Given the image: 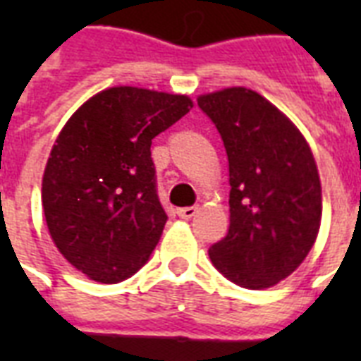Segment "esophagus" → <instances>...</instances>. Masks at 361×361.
I'll return each mask as SVG.
<instances>
[{"label":"esophagus","mask_w":361,"mask_h":361,"mask_svg":"<svg viewBox=\"0 0 361 361\" xmlns=\"http://www.w3.org/2000/svg\"><path fill=\"white\" fill-rule=\"evenodd\" d=\"M197 212H198L197 206H187V208L178 209V215H180L181 219H191L192 215L197 214Z\"/></svg>","instance_id":"1"}]
</instances>
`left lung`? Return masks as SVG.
<instances>
[{
	"label": "left lung",
	"instance_id": "obj_1",
	"mask_svg": "<svg viewBox=\"0 0 361 361\" xmlns=\"http://www.w3.org/2000/svg\"><path fill=\"white\" fill-rule=\"evenodd\" d=\"M198 106L219 130L231 174V226L209 258L243 288L277 285L319 234L322 197L311 147L283 112L247 87L202 95Z\"/></svg>",
	"mask_w": 361,
	"mask_h": 361
}]
</instances>
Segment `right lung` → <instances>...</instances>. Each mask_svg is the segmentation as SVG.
<instances>
[{
  "mask_svg": "<svg viewBox=\"0 0 361 361\" xmlns=\"http://www.w3.org/2000/svg\"><path fill=\"white\" fill-rule=\"evenodd\" d=\"M191 109L185 95L110 87L59 133L42 178V208L59 252L90 279L120 283L149 260L169 219L149 147Z\"/></svg>",
  "mask_w": 361,
  "mask_h": 361,
  "instance_id": "right-lung-1",
  "label": "right lung"
}]
</instances>
